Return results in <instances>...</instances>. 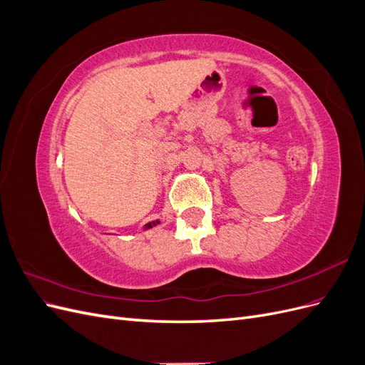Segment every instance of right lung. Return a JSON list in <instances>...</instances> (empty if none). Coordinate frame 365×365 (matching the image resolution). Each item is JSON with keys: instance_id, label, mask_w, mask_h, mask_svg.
I'll return each mask as SVG.
<instances>
[{"instance_id": "obj_1", "label": "right lung", "mask_w": 365, "mask_h": 365, "mask_svg": "<svg viewBox=\"0 0 365 365\" xmlns=\"http://www.w3.org/2000/svg\"><path fill=\"white\" fill-rule=\"evenodd\" d=\"M160 224V220L157 219V220H152V222H148L145 227H143V228H145V230H149V228H152V227H157Z\"/></svg>"}]
</instances>
